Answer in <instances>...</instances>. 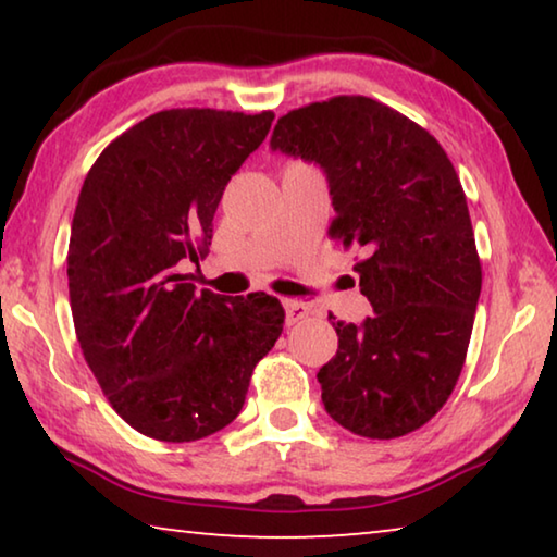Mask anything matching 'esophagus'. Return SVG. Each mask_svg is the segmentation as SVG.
Segmentation results:
<instances>
[{
  "label": "esophagus",
  "instance_id": "esophagus-1",
  "mask_svg": "<svg viewBox=\"0 0 557 557\" xmlns=\"http://www.w3.org/2000/svg\"><path fill=\"white\" fill-rule=\"evenodd\" d=\"M285 314H287V324L292 326V324L305 322V319L312 314V307L299 299H285Z\"/></svg>",
  "mask_w": 557,
  "mask_h": 557
}]
</instances>
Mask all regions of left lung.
<instances>
[{
  "mask_svg": "<svg viewBox=\"0 0 557 557\" xmlns=\"http://www.w3.org/2000/svg\"><path fill=\"white\" fill-rule=\"evenodd\" d=\"M270 147L324 169L329 235L361 252L354 270L375 312L334 322L338 351L317 373L324 408L354 435H408L455 391L482 292L455 166L428 129L363 96L289 110Z\"/></svg>",
  "mask_w": 557,
  "mask_h": 557,
  "instance_id": "obj_1",
  "label": "left lung"
}]
</instances>
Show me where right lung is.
Masks as SVG:
<instances>
[{"instance_id":"add662e5","label":"right lung","mask_w":557,"mask_h":557,"mask_svg":"<svg viewBox=\"0 0 557 557\" xmlns=\"http://www.w3.org/2000/svg\"><path fill=\"white\" fill-rule=\"evenodd\" d=\"M275 115L162 110L102 149L69 243L75 336L129 428L194 442L238 418L250 375L282 334L270 295L196 292L182 265L209 252L225 184Z\"/></svg>"}]
</instances>
